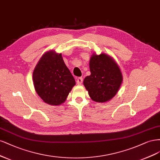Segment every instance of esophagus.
I'll return each mask as SVG.
<instances>
[{
	"label": "esophagus",
	"instance_id": "34e87169",
	"mask_svg": "<svg viewBox=\"0 0 160 160\" xmlns=\"http://www.w3.org/2000/svg\"><path fill=\"white\" fill-rule=\"evenodd\" d=\"M82 82H83V78H82V77H80L76 80V83L78 85H81L82 84Z\"/></svg>",
	"mask_w": 160,
	"mask_h": 160
}]
</instances>
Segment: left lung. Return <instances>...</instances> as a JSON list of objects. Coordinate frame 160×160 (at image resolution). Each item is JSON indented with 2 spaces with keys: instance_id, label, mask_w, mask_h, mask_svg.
<instances>
[{
  "instance_id": "8db88e82",
  "label": "left lung",
  "mask_w": 160,
  "mask_h": 160,
  "mask_svg": "<svg viewBox=\"0 0 160 160\" xmlns=\"http://www.w3.org/2000/svg\"><path fill=\"white\" fill-rule=\"evenodd\" d=\"M89 66L91 74L84 78L83 84L91 99L99 103L110 101L118 93L123 81L119 66L105 53L92 54Z\"/></svg>"
}]
</instances>
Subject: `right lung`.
I'll list each match as a JSON object with an SVG mask.
<instances>
[{"label":"right lung","instance_id":"add662e5","mask_svg":"<svg viewBox=\"0 0 160 160\" xmlns=\"http://www.w3.org/2000/svg\"><path fill=\"white\" fill-rule=\"evenodd\" d=\"M32 80L37 94L45 103L52 106L63 104L76 84L62 54L52 50L41 56L34 69Z\"/></svg>","mask_w":160,"mask_h":160}]
</instances>
